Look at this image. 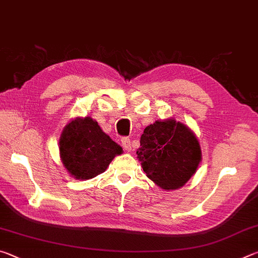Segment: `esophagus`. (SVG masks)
<instances>
[{"instance_id": "esophagus-1", "label": "esophagus", "mask_w": 258, "mask_h": 258, "mask_svg": "<svg viewBox=\"0 0 258 258\" xmlns=\"http://www.w3.org/2000/svg\"><path fill=\"white\" fill-rule=\"evenodd\" d=\"M121 146H123L126 151L132 150V147H131V140L130 138H123L121 139Z\"/></svg>"}]
</instances>
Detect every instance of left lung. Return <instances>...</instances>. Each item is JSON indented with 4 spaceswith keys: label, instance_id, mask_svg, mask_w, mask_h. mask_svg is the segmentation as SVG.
<instances>
[{
    "label": "left lung",
    "instance_id": "obj_1",
    "mask_svg": "<svg viewBox=\"0 0 258 258\" xmlns=\"http://www.w3.org/2000/svg\"><path fill=\"white\" fill-rule=\"evenodd\" d=\"M137 155L147 176L165 190L184 185L202 160L196 135L174 119L157 120L147 126Z\"/></svg>",
    "mask_w": 258,
    "mask_h": 258
}]
</instances>
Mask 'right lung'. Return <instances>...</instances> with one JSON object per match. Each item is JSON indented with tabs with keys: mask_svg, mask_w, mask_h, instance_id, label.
Returning <instances> with one entry per match:
<instances>
[{
	"mask_svg": "<svg viewBox=\"0 0 258 258\" xmlns=\"http://www.w3.org/2000/svg\"><path fill=\"white\" fill-rule=\"evenodd\" d=\"M59 149L64 167L78 180L103 173L115 156L123 151L90 117L76 118L63 128Z\"/></svg>",
	"mask_w": 258,
	"mask_h": 258,
	"instance_id": "add662e5",
	"label": "right lung"
}]
</instances>
